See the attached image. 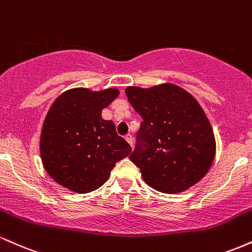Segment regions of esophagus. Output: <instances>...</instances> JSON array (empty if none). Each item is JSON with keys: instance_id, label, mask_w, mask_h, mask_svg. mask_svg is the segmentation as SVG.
<instances>
[{"instance_id": "esophagus-1", "label": "esophagus", "mask_w": 252, "mask_h": 252, "mask_svg": "<svg viewBox=\"0 0 252 252\" xmlns=\"http://www.w3.org/2000/svg\"><path fill=\"white\" fill-rule=\"evenodd\" d=\"M126 141L130 144V146H131V148H132V136L130 135V134L126 135Z\"/></svg>"}]
</instances>
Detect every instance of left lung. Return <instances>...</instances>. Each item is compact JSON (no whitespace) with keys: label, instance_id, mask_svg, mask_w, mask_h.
<instances>
[{"label":"left lung","instance_id":"left-lung-1","mask_svg":"<svg viewBox=\"0 0 252 252\" xmlns=\"http://www.w3.org/2000/svg\"><path fill=\"white\" fill-rule=\"evenodd\" d=\"M126 94L142 117L130 160L162 193L189 189L207 174L216 155L209 118L192 94L174 84L129 86Z\"/></svg>","mask_w":252,"mask_h":252}]
</instances>
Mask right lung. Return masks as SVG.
Segmentation results:
<instances>
[{
	"label": "right lung",
	"mask_w": 252,
	"mask_h": 252,
	"mask_svg": "<svg viewBox=\"0 0 252 252\" xmlns=\"http://www.w3.org/2000/svg\"><path fill=\"white\" fill-rule=\"evenodd\" d=\"M118 94L117 89H71L48 110L40 155L48 175L65 189L80 194L99 189L117 161L131 153L115 123L102 118V110Z\"/></svg>",
	"instance_id": "obj_1"
}]
</instances>
